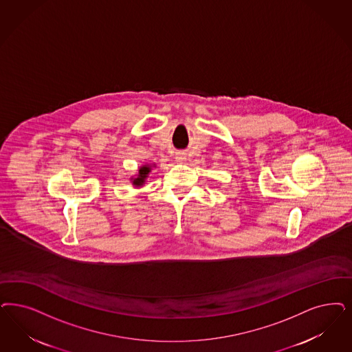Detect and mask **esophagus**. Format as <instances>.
Returning a JSON list of instances; mask_svg holds the SVG:
<instances>
[{"instance_id":"esophagus-1","label":"esophagus","mask_w":352,"mask_h":352,"mask_svg":"<svg viewBox=\"0 0 352 352\" xmlns=\"http://www.w3.org/2000/svg\"><path fill=\"white\" fill-rule=\"evenodd\" d=\"M175 160H177L178 162H184V161L187 160V156H186L184 152H178V153L175 155Z\"/></svg>"}]
</instances>
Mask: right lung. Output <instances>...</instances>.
<instances>
[{
	"label": "right lung",
	"mask_w": 352,
	"mask_h": 352,
	"mask_svg": "<svg viewBox=\"0 0 352 352\" xmlns=\"http://www.w3.org/2000/svg\"><path fill=\"white\" fill-rule=\"evenodd\" d=\"M149 171H151V166H149V165H143V166L139 169L138 177H136V178H131V179H133V186L142 187V186L144 184V182H146V177H148Z\"/></svg>",
	"instance_id": "obj_1"
}]
</instances>
